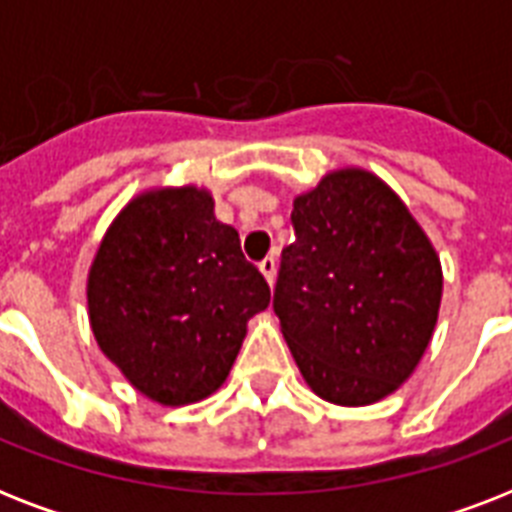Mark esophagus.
<instances>
[{"mask_svg": "<svg viewBox=\"0 0 512 512\" xmlns=\"http://www.w3.org/2000/svg\"><path fill=\"white\" fill-rule=\"evenodd\" d=\"M260 271L268 279V284H273V279H276V257L268 255L265 260H260Z\"/></svg>", "mask_w": 512, "mask_h": 512, "instance_id": "esophagus-1", "label": "esophagus"}]
</instances>
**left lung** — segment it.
I'll list each match as a JSON object with an SVG mask.
<instances>
[{"mask_svg": "<svg viewBox=\"0 0 512 512\" xmlns=\"http://www.w3.org/2000/svg\"><path fill=\"white\" fill-rule=\"evenodd\" d=\"M273 311L313 393L380 401L414 372L441 305V263L388 185L332 172L295 199Z\"/></svg>", "mask_w": 512, "mask_h": 512, "instance_id": "1", "label": "left lung"}]
</instances>
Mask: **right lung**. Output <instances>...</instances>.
<instances>
[{
  "mask_svg": "<svg viewBox=\"0 0 512 512\" xmlns=\"http://www.w3.org/2000/svg\"><path fill=\"white\" fill-rule=\"evenodd\" d=\"M87 303L95 340L124 377L159 404L183 406L223 385L271 289L207 191L164 188L116 217Z\"/></svg>",
  "mask_w": 512,
  "mask_h": 512,
  "instance_id": "1",
  "label": "right lung"
}]
</instances>
